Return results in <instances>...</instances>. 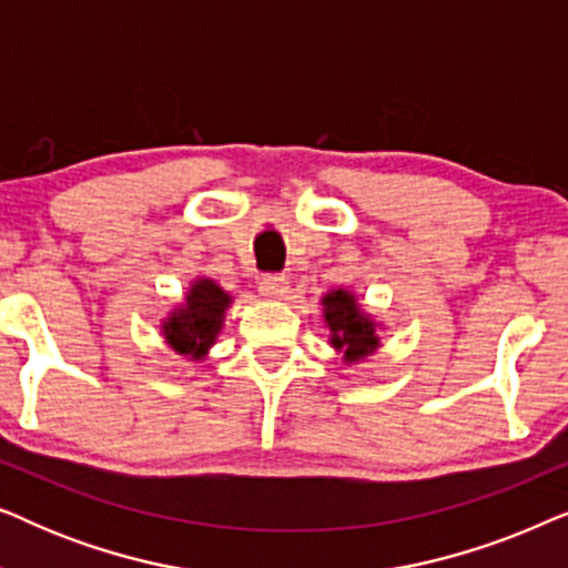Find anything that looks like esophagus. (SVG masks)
I'll return each mask as SVG.
<instances>
[{"mask_svg":"<svg viewBox=\"0 0 568 568\" xmlns=\"http://www.w3.org/2000/svg\"><path fill=\"white\" fill-rule=\"evenodd\" d=\"M286 276H282V274H266V276H261V282H258V292L263 294V297H284L286 294Z\"/></svg>","mask_w":568,"mask_h":568,"instance_id":"1","label":"esophagus"}]
</instances>
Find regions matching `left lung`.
Returning <instances> with one entry per match:
<instances>
[{"label":"left lung","mask_w":568,"mask_h":568,"mask_svg":"<svg viewBox=\"0 0 568 568\" xmlns=\"http://www.w3.org/2000/svg\"><path fill=\"white\" fill-rule=\"evenodd\" d=\"M325 305V321L333 333L331 344L336 348H344L346 359H362V356L372 354L377 348L375 325L359 313L356 300L344 290L331 292L323 300Z\"/></svg>","instance_id":"1"}]
</instances>
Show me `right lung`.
<instances>
[{
	"mask_svg": "<svg viewBox=\"0 0 568 568\" xmlns=\"http://www.w3.org/2000/svg\"><path fill=\"white\" fill-rule=\"evenodd\" d=\"M227 305V294H224L214 282H209V278H201V282L191 286L189 297H185V307L173 313V317L162 325L168 344L173 346L178 354L199 359V356L206 354V348L214 344L216 333L222 328V317Z\"/></svg>",
	"mask_w": 568,
	"mask_h": 568,
	"instance_id": "right-lung-1",
	"label": "right lung"
}]
</instances>
